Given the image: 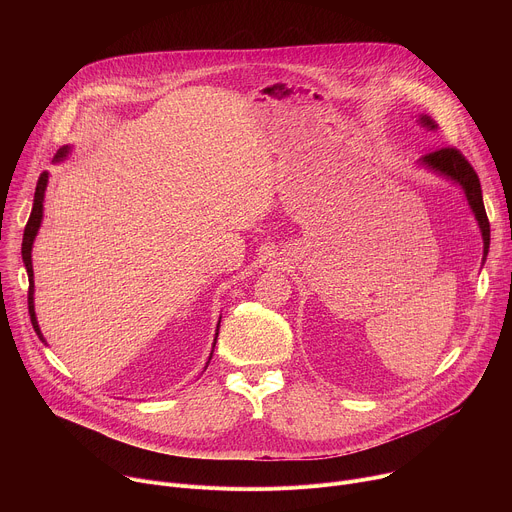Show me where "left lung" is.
Segmentation results:
<instances>
[{"instance_id":"1","label":"left lung","mask_w":512,"mask_h":512,"mask_svg":"<svg viewBox=\"0 0 512 512\" xmlns=\"http://www.w3.org/2000/svg\"><path fill=\"white\" fill-rule=\"evenodd\" d=\"M417 123L425 129H435L437 123L427 117V115H419ZM421 166L437 172L440 176H446L454 182H458L468 198V204L476 216V221L480 225V233H482V241H484V259L488 255V247H490V223L488 216L484 210V202H482V188H480V180L478 174L474 172V168L470 166V162L462 156L460 150L456 148H442L435 150L431 154H425L421 158Z\"/></svg>"}]
</instances>
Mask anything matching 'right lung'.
<instances>
[{
	"label": "right lung",
	"instance_id": "add662e5",
	"mask_svg": "<svg viewBox=\"0 0 512 512\" xmlns=\"http://www.w3.org/2000/svg\"><path fill=\"white\" fill-rule=\"evenodd\" d=\"M68 154V145H64L62 150H58L56 154V162L66 158ZM46 184H48V172H42L40 178H38V184H36V192H34V206H32V212H30V218H28V225L24 229V241H22V259H24V265H26V271H28V281H30V287H28V312H30V320H32V326L38 334V338L44 342L42 338V332H40V326H38V320H36V312H34V271H32V245H34V239L38 235V229H40V223H42V210H44V190H46ZM221 324V322H218ZM216 336H218V328H216ZM216 342V338H214ZM214 350V348H212ZM212 356V352H210ZM210 362V358H208Z\"/></svg>",
	"mask_w": 512,
	"mask_h": 512
}]
</instances>
